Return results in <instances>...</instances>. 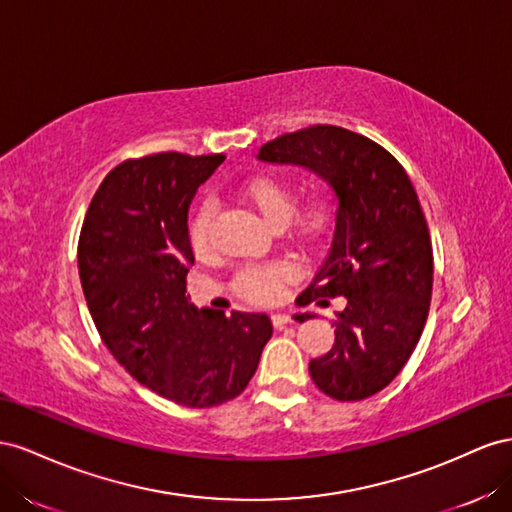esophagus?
<instances>
[{
  "instance_id": "esophagus-1",
  "label": "esophagus",
  "mask_w": 512,
  "mask_h": 512,
  "mask_svg": "<svg viewBox=\"0 0 512 512\" xmlns=\"http://www.w3.org/2000/svg\"><path fill=\"white\" fill-rule=\"evenodd\" d=\"M291 319L289 315H285V313H276V315H272V326L274 328H283V326H287V324H291Z\"/></svg>"
}]
</instances>
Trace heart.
<instances>
[{"instance_id": "b5f03b06", "label": "heart", "mask_w": 512, "mask_h": 512, "mask_svg": "<svg viewBox=\"0 0 512 512\" xmlns=\"http://www.w3.org/2000/svg\"><path fill=\"white\" fill-rule=\"evenodd\" d=\"M240 197L272 227H283L287 236L304 246H313L334 223V199L326 188H313L296 201V186L279 173H255L242 182ZM214 221V203L201 201L188 223V238L195 251H206ZM291 270L283 264L253 266L238 272L233 289L248 302L272 304L281 296Z\"/></svg>"}]
</instances>
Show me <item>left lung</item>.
Instances as JSON below:
<instances>
[{"instance_id":"1","label":"left lung","mask_w":512,"mask_h":512,"mask_svg":"<svg viewBox=\"0 0 512 512\" xmlns=\"http://www.w3.org/2000/svg\"><path fill=\"white\" fill-rule=\"evenodd\" d=\"M257 158L311 169L339 199L328 257L300 300L347 304L332 349L309 373L332 399H367L399 375L429 315L433 248L414 186L382 145L330 124L276 137Z\"/></svg>"}]
</instances>
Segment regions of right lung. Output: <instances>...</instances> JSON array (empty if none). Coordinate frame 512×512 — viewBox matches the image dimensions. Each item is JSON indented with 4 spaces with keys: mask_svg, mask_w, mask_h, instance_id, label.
I'll list each match as a JSON object with an SVG mask.
<instances>
[{
    "mask_svg": "<svg viewBox=\"0 0 512 512\" xmlns=\"http://www.w3.org/2000/svg\"><path fill=\"white\" fill-rule=\"evenodd\" d=\"M223 160H124L98 186L79 236L81 287L102 343L139 384L186 407L236 399L272 337L264 313L199 311L186 296L188 206Z\"/></svg>",
    "mask_w": 512,
    "mask_h": 512,
    "instance_id": "add662e5",
    "label": "right lung"
}]
</instances>
